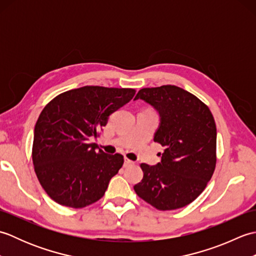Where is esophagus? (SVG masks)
<instances>
[{
  "label": "esophagus",
  "instance_id": "34e87169",
  "mask_svg": "<svg viewBox=\"0 0 256 256\" xmlns=\"http://www.w3.org/2000/svg\"><path fill=\"white\" fill-rule=\"evenodd\" d=\"M133 164H134L133 160H128V158H126V157H125V158H124V167H128V166H131Z\"/></svg>",
  "mask_w": 256,
  "mask_h": 256
}]
</instances>
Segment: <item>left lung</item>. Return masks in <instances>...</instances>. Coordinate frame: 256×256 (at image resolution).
Masks as SVG:
<instances>
[{"mask_svg":"<svg viewBox=\"0 0 256 256\" xmlns=\"http://www.w3.org/2000/svg\"><path fill=\"white\" fill-rule=\"evenodd\" d=\"M153 106L160 116L154 140L164 146L156 166L140 164L144 172L134 186L140 198L158 210L192 204L204 192L216 164V128L208 106L176 86L140 89L135 100Z\"/></svg>","mask_w":256,"mask_h":256,"instance_id":"8db88e82","label":"left lung"}]
</instances>
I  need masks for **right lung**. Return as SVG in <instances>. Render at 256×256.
Here are the masks:
<instances>
[{
  "instance_id": "1",
  "label": "right lung",
  "mask_w": 256,
  "mask_h": 256,
  "mask_svg": "<svg viewBox=\"0 0 256 256\" xmlns=\"http://www.w3.org/2000/svg\"><path fill=\"white\" fill-rule=\"evenodd\" d=\"M135 92L86 86L58 94L42 108L32 158L38 180L54 201L79 209L103 197L124 158L108 155L90 140L99 136L108 116L131 101Z\"/></svg>"
}]
</instances>
